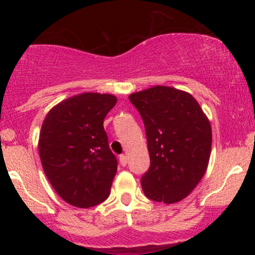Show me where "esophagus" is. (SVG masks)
<instances>
[{
  "label": "esophagus",
  "instance_id": "1",
  "mask_svg": "<svg viewBox=\"0 0 255 255\" xmlns=\"http://www.w3.org/2000/svg\"><path fill=\"white\" fill-rule=\"evenodd\" d=\"M120 164L122 166L127 165V156H125V154H121V156H120Z\"/></svg>",
  "mask_w": 255,
  "mask_h": 255
}]
</instances>
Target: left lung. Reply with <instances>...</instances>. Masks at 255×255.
Wrapping results in <instances>:
<instances>
[{"label":"left lung","instance_id":"left-lung-1","mask_svg":"<svg viewBox=\"0 0 255 255\" xmlns=\"http://www.w3.org/2000/svg\"><path fill=\"white\" fill-rule=\"evenodd\" d=\"M145 125L151 165L141 177L151 200L175 204L193 192L209 165L210 120L191 93L157 85L129 95Z\"/></svg>","mask_w":255,"mask_h":255}]
</instances>
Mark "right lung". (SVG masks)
Returning <instances> with one entry per match:
<instances>
[{
    "label": "right lung",
    "instance_id": "right-lung-1",
    "mask_svg": "<svg viewBox=\"0 0 255 255\" xmlns=\"http://www.w3.org/2000/svg\"><path fill=\"white\" fill-rule=\"evenodd\" d=\"M118 98L84 92L52 107L38 140L43 170L67 204L89 209L109 197L118 160L108 144L104 119Z\"/></svg>",
    "mask_w": 255,
    "mask_h": 255
}]
</instances>
